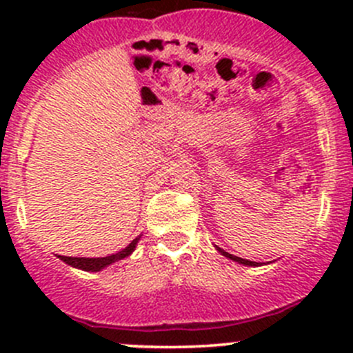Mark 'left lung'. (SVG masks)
Returning <instances> with one entry per match:
<instances>
[{
    "label": "left lung",
    "instance_id": "8db88e82",
    "mask_svg": "<svg viewBox=\"0 0 353 353\" xmlns=\"http://www.w3.org/2000/svg\"><path fill=\"white\" fill-rule=\"evenodd\" d=\"M215 248H216V245H215ZM216 251H219L220 254H222V256H225V258H229V259H232V261L239 263V265H244V266H261V265H265V263H256V261H249V259H243V258H239V256H234V254H230V252L223 251L222 248H216Z\"/></svg>",
    "mask_w": 353,
    "mask_h": 353
}]
</instances>
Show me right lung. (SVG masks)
<instances>
[{
  "label": "right lung",
  "mask_w": 353,
  "mask_h": 353,
  "mask_svg": "<svg viewBox=\"0 0 353 353\" xmlns=\"http://www.w3.org/2000/svg\"><path fill=\"white\" fill-rule=\"evenodd\" d=\"M140 237L141 236H138L137 239L131 241V243L124 249H121L119 252L105 256V258H71V256H58V258L61 259V261H65L66 265L73 266V268H78V270H83V272H101V270L108 268V266L112 265V263L128 258V256L134 251Z\"/></svg>",
  "instance_id": "obj_1"
}]
</instances>
